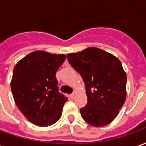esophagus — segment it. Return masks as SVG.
<instances>
[{
    "label": "esophagus",
    "instance_id": "34e87169",
    "mask_svg": "<svg viewBox=\"0 0 146 146\" xmlns=\"http://www.w3.org/2000/svg\"><path fill=\"white\" fill-rule=\"evenodd\" d=\"M74 93H72V94H71V95H70V98H72V99H73V98H74Z\"/></svg>",
    "mask_w": 146,
    "mask_h": 146
}]
</instances>
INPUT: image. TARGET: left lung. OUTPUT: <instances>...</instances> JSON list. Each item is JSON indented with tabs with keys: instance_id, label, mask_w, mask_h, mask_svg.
Returning a JSON list of instances; mask_svg holds the SVG:
<instances>
[{
	"instance_id": "1",
	"label": "left lung",
	"mask_w": 146,
	"mask_h": 146,
	"mask_svg": "<svg viewBox=\"0 0 146 146\" xmlns=\"http://www.w3.org/2000/svg\"><path fill=\"white\" fill-rule=\"evenodd\" d=\"M66 57L85 84L88 102L80 109L82 118L94 127L109 124L126 99L127 76L120 61L97 48L68 54Z\"/></svg>"
}]
</instances>
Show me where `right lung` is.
<instances>
[{
	"label": "right lung",
	"mask_w": 146,
	"mask_h": 146,
	"mask_svg": "<svg viewBox=\"0 0 146 146\" xmlns=\"http://www.w3.org/2000/svg\"><path fill=\"white\" fill-rule=\"evenodd\" d=\"M65 59V54L37 51L15 66L11 82L15 102L27 119L36 125L48 127L60 119L68 98L59 92L55 74Z\"/></svg>",
	"instance_id": "1"
}]
</instances>
